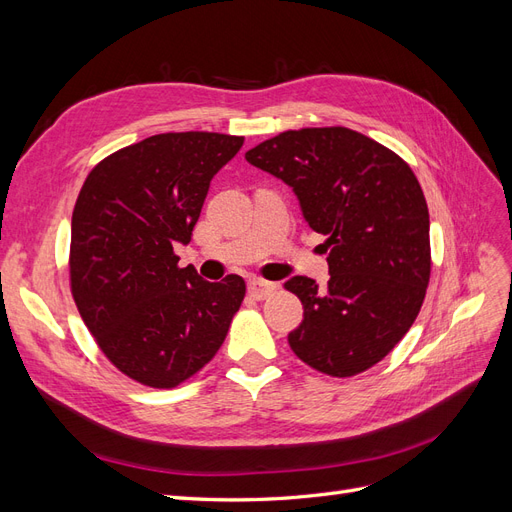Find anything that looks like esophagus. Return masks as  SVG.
Wrapping results in <instances>:
<instances>
[{
  "label": "esophagus",
  "mask_w": 512,
  "mask_h": 512,
  "mask_svg": "<svg viewBox=\"0 0 512 512\" xmlns=\"http://www.w3.org/2000/svg\"><path fill=\"white\" fill-rule=\"evenodd\" d=\"M247 290H250L254 299L262 301V299L271 297V294L277 290V286L273 282H265V280H252L250 284H247Z\"/></svg>",
  "instance_id": "34e87169"
}]
</instances>
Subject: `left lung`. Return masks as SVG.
I'll return each mask as SVG.
<instances>
[{"label":"left lung","instance_id":"left-lung-1","mask_svg":"<svg viewBox=\"0 0 512 512\" xmlns=\"http://www.w3.org/2000/svg\"><path fill=\"white\" fill-rule=\"evenodd\" d=\"M245 160L292 188L331 247L327 286L286 282L303 303L292 352L322 374H361L408 333L429 284V211L412 168L348 128L288 130Z\"/></svg>","mask_w":512,"mask_h":512}]
</instances>
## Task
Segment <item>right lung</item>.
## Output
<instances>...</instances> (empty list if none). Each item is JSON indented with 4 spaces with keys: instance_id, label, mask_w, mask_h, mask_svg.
Masks as SVG:
<instances>
[{
    "instance_id": "1",
    "label": "right lung",
    "mask_w": 512,
    "mask_h": 512,
    "mask_svg": "<svg viewBox=\"0 0 512 512\" xmlns=\"http://www.w3.org/2000/svg\"><path fill=\"white\" fill-rule=\"evenodd\" d=\"M243 136L168 132L119 149L85 179L72 213V297L119 371L173 389L205 367L245 297L239 275L179 269L211 179Z\"/></svg>"
}]
</instances>
